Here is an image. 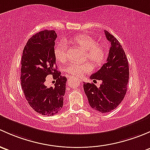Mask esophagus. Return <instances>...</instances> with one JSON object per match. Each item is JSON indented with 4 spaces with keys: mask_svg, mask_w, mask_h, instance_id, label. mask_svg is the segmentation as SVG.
I'll return each mask as SVG.
<instances>
[{
    "mask_svg": "<svg viewBox=\"0 0 150 150\" xmlns=\"http://www.w3.org/2000/svg\"><path fill=\"white\" fill-rule=\"evenodd\" d=\"M79 81H81V80H79Z\"/></svg>",
    "mask_w": 150,
    "mask_h": 150,
    "instance_id": "1",
    "label": "esophagus"
}]
</instances>
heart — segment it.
Instances as JSON below:
<instances>
[{
	"label": "heart",
	"mask_w": 150,
	"mask_h": 150,
	"mask_svg": "<svg viewBox=\"0 0 150 150\" xmlns=\"http://www.w3.org/2000/svg\"><path fill=\"white\" fill-rule=\"evenodd\" d=\"M71 42L84 50V60H89L95 66H101L105 60L107 55L106 47L103 45L97 43V41L92 37L85 35H77L72 40ZM54 55L58 62H66L67 60V47L65 42H60L55 45ZM92 70V65L89 62L70 64L64 69L65 72L75 78L89 74Z\"/></svg>",
	"instance_id": "1"
}]
</instances>
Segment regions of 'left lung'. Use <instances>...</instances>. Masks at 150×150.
<instances>
[{
	"mask_svg": "<svg viewBox=\"0 0 150 150\" xmlns=\"http://www.w3.org/2000/svg\"><path fill=\"white\" fill-rule=\"evenodd\" d=\"M110 42L108 57L100 70L90 76L94 82L101 80L100 87L94 83L84 84V90L89 104L95 110L108 112L116 108L126 95L129 79V62L118 40L105 30Z\"/></svg>",
	"mask_w": 150,
	"mask_h": 150,
	"instance_id": "left-lung-1",
	"label": "left lung"
}]
</instances>
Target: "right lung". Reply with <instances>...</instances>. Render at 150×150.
I'll list each match as a JSON object with an SVG mask.
<instances>
[{
    "label": "right lung",
    "instance_id": "right-lung-1",
    "mask_svg": "<svg viewBox=\"0 0 150 150\" xmlns=\"http://www.w3.org/2000/svg\"><path fill=\"white\" fill-rule=\"evenodd\" d=\"M57 34L44 30L33 35L24 46L21 57V84L29 105L43 115H54L63 108L66 77L57 70L54 46ZM52 75L55 86L45 85L47 75Z\"/></svg>",
    "mask_w": 150,
    "mask_h": 150
}]
</instances>
